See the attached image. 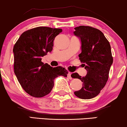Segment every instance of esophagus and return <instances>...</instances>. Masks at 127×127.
Returning <instances> with one entry per match:
<instances>
[{"mask_svg":"<svg viewBox=\"0 0 127 127\" xmlns=\"http://www.w3.org/2000/svg\"><path fill=\"white\" fill-rule=\"evenodd\" d=\"M71 72H68V78H69V79H70V80H71V79H72V77H71Z\"/></svg>","mask_w":127,"mask_h":127,"instance_id":"obj_1","label":"esophagus"}]
</instances>
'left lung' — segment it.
<instances>
[{"label":"left lung","instance_id":"8db88e82","mask_svg":"<svg viewBox=\"0 0 127 127\" xmlns=\"http://www.w3.org/2000/svg\"><path fill=\"white\" fill-rule=\"evenodd\" d=\"M74 34L81 40V53L78 55L87 72L81 77L73 73L71 77L83 82V87L76 91V96L90 99L97 96L108 80L110 68L113 63L109 42L101 31L89 26L75 27Z\"/></svg>","mask_w":127,"mask_h":127}]
</instances>
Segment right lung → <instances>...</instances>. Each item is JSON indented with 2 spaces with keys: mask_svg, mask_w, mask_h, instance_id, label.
<instances>
[{
  "mask_svg": "<svg viewBox=\"0 0 127 127\" xmlns=\"http://www.w3.org/2000/svg\"><path fill=\"white\" fill-rule=\"evenodd\" d=\"M61 28L38 27L24 32L14 46V72L22 89L28 95L42 97L51 92L58 76L66 77L62 66L53 68L41 58L53 49V40Z\"/></svg>",
  "mask_w": 127,
  "mask_h": 127,
  "instance_id": "add662e5",
  "label": "right lung"
}]
</instances>
